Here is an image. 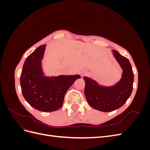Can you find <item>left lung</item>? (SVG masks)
<instances>
[{
    "label": "left lung",
    "instance_id": "8db88e82",
    "mask_svg": "<svg viewBox=\"0 0 150 150\" xmlns=\"http://www.w3.org/2000/svg\"><path fill=\"white\" fill-rule=\"evenodd\" d=\"M112 53L123 71L118 83L106 87L99 86L88 77L83 78L86 100L90 106L103 112L112 111L123 106L133 91L134 74L129 60L115 50Z\"/></svg>",
    "mask_w": 150,
    "mask_h": 150
}]
</instances>
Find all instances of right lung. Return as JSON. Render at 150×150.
I'll use <instances>...</instances> for the list:
<instances>
[{"label": "right lung", "mask_w": 150, "mask_h": 150, "mask_svg": "<svg viewBox=\"0 0 150 150\" xmlns=\"http://www.w3.org/2000/svg\"><path fill=\"white\" fill-rule=\"evenodd\" d=\"M45 49L46 45H41L26 58L20 83L23 96L31 106L40 111L51 112L61 108L66 91L81 76H45L42 69Z\"/></svg>", "instance_id": "right-lung-1"}]
</instances>
